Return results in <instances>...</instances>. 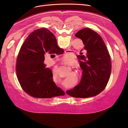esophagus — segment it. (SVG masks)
<instances>
[{"label":"esophagus","mask_w":128,"mask_h":128,"mask_svg":"<svg viewBox=\"0 0 128 128\" xmlns=\"http://www.w3.org/2000/svg\"><path fill=\"white\" fill-rule=\"evenodd\" d=\"M64 92H65V93H66V90L65 89H64Z\"/></svg>","instance_id":"34e87169"}]
</instances>
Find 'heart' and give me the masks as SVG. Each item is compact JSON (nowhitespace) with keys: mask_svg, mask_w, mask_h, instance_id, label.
<instances>
[{"mask_svg":"<svg viewBox=\"0 0 128 128\" xmlns=\"http://www.w3.org/2000/svg\"><path fill=\"white\" fill-rule=\"evenodd\" d=\"M68 56H66V57H64V58H63V60H68ZM74 63V62H68V63H67L66 64H68V65H70V66H72ZM52 75H53V78H54V77H55V76H56L55 73L54 72H53V74H52ZM65 85H68V82H65Z\"/></svg>","mask_w":128,"mask_h":128,"instance_id":"obj_1","label":"heart"}]
</instances>
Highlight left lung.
Segmentation results:
<instances>
[{
    "label": "left lung",
    "mask_w": 128,
    "mask_h": 128,
    "mask_svg": "<svg viewBox=\"0 0 128 128\" xmlns=\"http://www.w3.org/2000/svg\"><path fill=\"white\" fill-rule=\"evenodd\" d=\"M75 36L82 40L86 53V56H79L82 70L81 81L66 93L78 98L96 96L104 90L110 79L112 69L110 55L102 37L93 30L84 28Z\"/></svg>",
    "instance_id": "8db88e82"
}]
</instances>
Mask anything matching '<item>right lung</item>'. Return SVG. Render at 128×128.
Listing matches in <instances>:
<instances>
[{
  "label": "right lung",
  "instance_id": "right-lung-1",
  "mask_svg": "<svg viewBox=\"0 0 128 128\" xmlns=\"http://www.w3.org/2000/svg\"><path fill=\"white\" fill-rule=\"evenodd\" d=\"M60 48L48 29H37L28 35L22 45L16 59V73L23 90L30 96L49 98L65 94L53 81L51 70L44 64V54Z\"/></svg>",
  "mask_w": 128,
  "mask_h": 128
}]
</instances>
